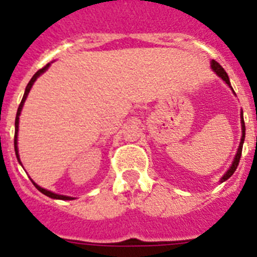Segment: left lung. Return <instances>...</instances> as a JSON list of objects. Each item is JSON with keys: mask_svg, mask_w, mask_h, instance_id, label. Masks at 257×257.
<instances>
[{"mask_svg": "<svg viewBox=\"0 0 257 257\" xmlns=\"http://www.w3.org/2000/svg\"><path fill=\"white\" fill-rule=\"evenodd\" d=\"M211 68H212V69L215 70V72H216L217 76L221 77V78L224 79V81H225V83H228V85L230 86V81H229L228 74H226V72H225V70H224V68H222L221 65H220L219 63H217V61H215V60L211 61ZM230 87H231V86H230ZM231 90H233V88H231ZM240 118H242V139H240L239 148H238V152H237V154H235L234 161H233V163H231L230 169H229L228 171L225 172V175H224V176H222V178H221V180H220V181H221V183H222V181L228 180V179L230 178L231 175L234 174V171H235V170H237V167H238V163H239L240 156H242V147H243L244 136H246V126H244V121H243V113L240 114Z\"/></svg>", "mask_w": 257, "mask_h": 257, "instance_id": "1", "label": "left lung"}]
</instances>
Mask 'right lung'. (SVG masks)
I'll use <instances>...</instances> for the list:
<instances>
[{
    "label": "right lung",
    "instance_id": "add662e5",
    "mask_svg": "<svg viewBox=\"0 0 257 257\" xmlns=\"http://www.w3.org/2000/svg\"><path fill=\"white\" fill-rule=\"evenodd\" d=\"M49 65L50 64L45 65V67L42 68V69H40V70H38V72H36L35 76L32 77V79H31V81H29V83H28V85H27V87H26V92H24V96H23V99H22V103L19 104V108H18L17 118H15V136H14V147H15V153H17V158H18V161H19V162H20L19 154H18V128H19V115H20V112H22V108H23V105H24V101H26V99H27V96H28L29 91H31V87H32V86H33V83H35V81H36V79H37V77L40 76V74L44 73L45 70H46L47 68H49ZM32 183H33V185H35V187L37 188V189L40 190L41 193H44L45 196L50 197V198H54V199H73V198H72V197L60 196V194H56V193H52V192H50V190H46V189H44V188L38 187V185L35 183V181H32Z\"/></svg>",
    "mask_w": 257,
    "mask_h": 257
}]
</instances>
